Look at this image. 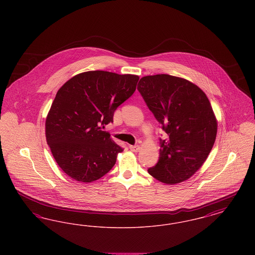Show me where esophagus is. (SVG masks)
<instances>
[{"mask_svg": "<svg viewBox=\"0 0 255 255\" xmlns=\"http://www.w3.org/2000/svg\"><path fill=\"white\" fill-rule=\"evenodd\" d=\"M129 148H130V150H131L132 152H138L139 149H140L139 145H130L129 146Z\"/></svg>", "mask_w": 255, "mask_h": 255, "instance_id": "esophagus-1", "label": "esophagus"}]
</instances>
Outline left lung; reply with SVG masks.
I'll return each instance as SVG.
<instances>
[{
    "label": "left lung",
    "instance_id": "left-lung-1",
    "mask_svg": "<svg viewBox=\"0 0 255 255\" xmlns=\"http://www.w3.org/2000/svg\"><path fill=\"white\" fill-rule=\"evenodd\" d=\"M137 90L167 133V138H159V158L148 173L167 184L189 179L206 161L217 134L206 94L190 81L169 74L144 76Z\"/></svg>",
    "mask_w": 255,
    "mask_h": 255
}]
</instances>
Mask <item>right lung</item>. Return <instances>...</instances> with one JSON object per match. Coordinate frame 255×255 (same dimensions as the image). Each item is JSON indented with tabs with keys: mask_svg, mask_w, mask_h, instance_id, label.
Listing matches in <instances>:
<instances>
[{
	"mask_svg": "<svg viewBox=\"0 0 255 255\" xmlns=\"http://www.w3.org/2000/svg\"><path fill=\"white\" fill-rule=\"evenodd\" d=\"M139 77L104 71L79 73L58 90L46 120L53 158L69 177L92 182L107 174L122 152L101 126L135 91Z\"/></svg>",
	"mask_w": 255,
	"mask_h": 255,
	"instance_id": "obj_1",
	"label": "right lung"
}]
</instances>
